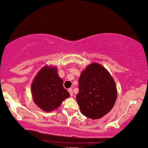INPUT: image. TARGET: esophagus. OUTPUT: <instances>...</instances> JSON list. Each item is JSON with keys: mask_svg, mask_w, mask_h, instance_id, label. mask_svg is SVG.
Returning <instances> with one entry per match:
<instances>
[{"mask_svg": "<svg viewBox=\"0 0 148 148\" xmlns=\"http://www.w3.org/2000/svg\"><path fill=\"white\" fill-rule=\"evenodd\" d=\"M68 91H69L70 95H71V96H73V89H71V88H70V89H68Z\"/></svg>", "mask_w": 148, "mask_h": 148, "instance_id": "1", "label": "esophagus"}]
</instances>
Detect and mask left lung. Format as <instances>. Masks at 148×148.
I'll use <instances>...</instances> for the list:
<instances>
[{"mask_svg":"<svg viewBox=\"0 0 148 148\" xmlns=\"http://www.w3.org/2000/svg\"><path fill=\"white\" fill-rule=\"evenodd\" d=\"M76 96L81 112L92 119H99L110 111L117 99V87L112 76L102 66L93 63L79 78Z\"/></svg>","mask_w":148,"mask_h":148,"instance_id":"8db88e82","label":"left lung"}]
</instances>
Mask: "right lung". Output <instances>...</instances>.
<instances>
[{"mask_svg":"<svg viewBox=\"0 0 148 148\" xmlns=\"http://www.w3.org/2000/svg\"><path fill=\"white\" fill-rule=\"evenodd\" d=\"M31 92L34 102L46 112L59 108L62 101L70 96L55 67L45 66L40 71L32 83Z\"/></svg>","mask_w":148,"mask_h":148,"instance_id":"obj_1","label":"right lung"}]
</instances>
